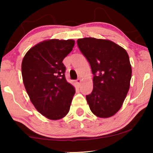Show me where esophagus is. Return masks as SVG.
I'll use <instances>...</instances> for the list:
<instances>
[{
	"mask_svg": "<svg viewBox=\"0 0 153 153\" xmlns=\"http://www.w3.org/2000/svg\"><path fill=\"white\" fill-rule=\"evenodd\" d=\"M81 82V79H76V83L77 85H80Z\"/></svg>",
	"mask_w": 153,
	"mask_h": 153,
	"instance_id": "obj_1",
	"label": "esophagus"
}]
</instances>
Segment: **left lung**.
Masks as SVG:
<instances>
[{
    "label": "left lung",
    "mask_w": 153,
    "mask_h": 153,
    "mask_svg": "<svg viewBox=\"0 0 153 153\" xmlns=\"http://www.w3.org/2000/svg\"><path fill=\"white\" fill-rule=\"evenodd\" d=\"M77 44L94 75L93 92L86 95L90 109L99 118L111 117L120 110L130 86L128 53L108 39L85 37L77 39Z\"/></svg>",
    "instance_id": "8db88e82"
}]
</instances>
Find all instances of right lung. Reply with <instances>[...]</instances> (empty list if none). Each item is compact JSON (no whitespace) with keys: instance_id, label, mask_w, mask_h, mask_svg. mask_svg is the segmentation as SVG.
I'll return each mask as SVG.
<instances>
[{"instance_id":"add662e5","label":"right lung","mask_w":153,"mask_h":153,"mask_svg":"<svg viewBox=\"0 0 153 153\" xmlns=\"http://www.w3.org/2000/svg\"><path fill=\"white\" fill-rule=\"evenodd\" d=\"M74 43V39H47L30 48L23 58V82L30 102L50 120H60L68 114L75 94L62 63Z\"/></svg>"}]
</instances>
